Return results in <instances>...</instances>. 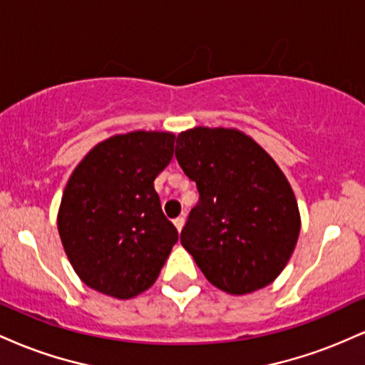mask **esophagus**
Listing matches in <instances>:
<instances>
[{
  "label": "esophagus",
  "instance_id": "1",
  "mask_svg": "<svg viewBox=\"0 0 365 365\" xmlns=\"http://www.w3.org/2000/svg\"><path fill=\"white\" fill-rule=\"evenodd\" d=\"M173 223H175V226H177V230H178V232H182L183 225H185V217H183V216H178V217H175V220H173Z\"/></svg>",
  "mask_w": 365,
  "mask_h": 365
}]
</instances>
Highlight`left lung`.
Returning a JSON list of instances; mask_svg holds the SVG:
<instances>
[{"label":"left lung","mask_w":365,"mask_h":365,"mask_svg":"<svg viewBox=\"0 0 365 365\" xmlns=\"http://www.w3.org/2000/svg\"><path fill=\"white\" fill-rule=\"evenodd\" d=\"M175 156L199 190L180 242L204 276L232 295L269 284L300 233L295 195L273 158L235 128L207 127L180 133Z\"/></svg>","instance_id":"8db88e82"}]
</instances>
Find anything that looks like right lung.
<instances>
[{
	"label": "right lung",
	"mask_w": 365,
	"mask_h": 365,
	"mask_svg": "<svg viewBox=\"0 0 365 365\" xmlns=\"http://www.w3.org/2000/svg\"><path fill=\"white\" fill-rule=\"evenodd\" d=\"M175 135L130 132L101 142L66 183L58 232L87 287L132 299L158 279L178 242L154 180L173 158Z\"/></svg>",
	"instance_id": "right-lung-1"
}]
</instances>
